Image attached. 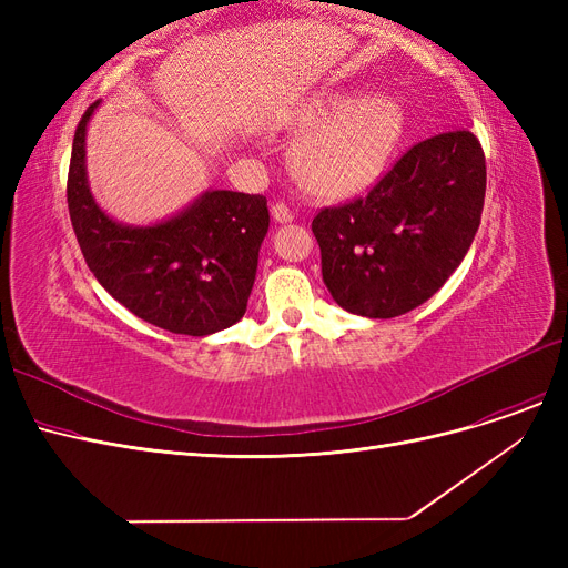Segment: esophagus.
<instances>
[{"label":"esophagus","mask_w":568,"mask_h":568,"mask_svg":"<svg viewBox=\"0 0 568 568\" xmlns=\"http://www.w3.org/2000/svg\"><path fill=\"white\" fill-rule=\"evenodd\" d=\"M272 217L277 222H291V220H294V213L288 211V205L284 201H274L272 203Z\"/></svg>","instance_id":"1"}]
</instances>
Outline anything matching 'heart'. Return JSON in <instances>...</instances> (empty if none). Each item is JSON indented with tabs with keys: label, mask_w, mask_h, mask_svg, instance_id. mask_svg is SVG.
Returning a JSON list of instances; mask_svg holds the SVG:
<instances>
[{
	"label": "heart",
	"mask_w": 568,
	"mask_h": 568,
	"mask_svg": "<svg viewBox=\"0 0 568 568\" xmlns=\"http://www.w3.org/2000/svg\"><path fill=\"white\" fill-rule=\"evenodd\" d=\"M301 128L313 130L294 156L301 180L322 196H348L384 173L403 136L405 115L386 94H329L305 109Z\"/></svg>",
	"instance_id": "heart-1"
}]
</instances>
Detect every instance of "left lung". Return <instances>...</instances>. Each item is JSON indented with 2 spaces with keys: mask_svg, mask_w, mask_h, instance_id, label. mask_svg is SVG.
I'll list each match as a JSON object with an SVG mask.
<instances>
[{
  "mask_svg": "<svg viewBox=\"0 0 568 568\" xmlns=\"http://www.w3.org/2000/svg\"><path fill=\"white\" fill-rule=\"evenodd\" d=\"M484 199L486 156L474 132H443L407 149L365 196L315 215L332 298L374 320L415 311L467 255Z\"/></svg>",
  "mask_w": 568,
  "mask_h": 568,
  "instance_id": "8db88e82",
  "label": "left lung"
}]
</instances>
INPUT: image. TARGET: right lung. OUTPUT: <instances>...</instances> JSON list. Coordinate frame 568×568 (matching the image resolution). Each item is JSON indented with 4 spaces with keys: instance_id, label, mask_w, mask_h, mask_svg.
Segmentation results:
<instances>
[{
    "instance_id": "right-lung-1",
    "label": "right lung",
    "mask_w": 568,
    "mask_h": 568,
    "mask_svg": "<svg viewBox=\"0 0 568 568\" xmlns=\"http://www.w3.org/2000/svg\"><path fill=\"white\" fill-rule=\"evenodd\" d=\"M97 104L75 128L65 186L84 263L118 303L165 332L227 329L246 313L270 227L267 199L217 189L161 225H118L94 203L84 175V132Z\"/></svg>"
}]
</instances>
